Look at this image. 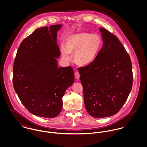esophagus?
Here are the masks:
<instances>
[{
	"instance_id": "34e87169",
	"label": "esophagus",
	"mask_w": 147,
	"mask_h": 147,
	"mask_svg": "<svg viewBox=\"0 0 147 147\" xmlns=\"http://www.w3.org/2000/svg\"><path fill=\"white\" fill-rule=\"evenodd\" d=\"M80 74H79V73L78 72H76L75 73V78L76 79H79L80 78Z\"/></svg>"
}]
</instances>
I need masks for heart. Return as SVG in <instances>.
Masks as SVG:
<instances>
[{
    "mask_svg": "<svg viewBox=\"0 0 147 147\" xmlns=\"http://www.w3.org/2000/svg\"><path fill=\"white\" fill-rule=\"evenodd\" d=\"M102 39L96 33L78 32L65 38L60 50L62 57L69 59L74 54V61L78 65L86 66L97 58L102 47Z\"/></svg>",
    "mask_w": 147,
    "mask_h": 147,
    "instance_id": "b5f03b06",
    "label": "heart"
}]
</instances>
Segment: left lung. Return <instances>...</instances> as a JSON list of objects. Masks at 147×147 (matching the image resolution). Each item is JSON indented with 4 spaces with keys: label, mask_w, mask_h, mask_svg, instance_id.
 Returning <instances> with one entry per match:
<instances>
[{
    "label": "left lung",
    "mask_w": 147,
    "mask_h": 147,
    "mask_svg": "<svg viewBox=\"0 0 147 147\" xmlns=\"http://www.w3.org/2000/svg\"><path fill=\"white\" fill-rule=\"evenodd\" d=\"M103 46L96 60L79 68L84 104L94 118L117 114L126 102L132 87V63L118 38L100 28Z\"/></svg>",
    "instance_id": "left-lung-1"
}]
</instances>
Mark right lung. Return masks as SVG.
<instances>
[{"label":"right lung","instance_id":"obj_1","mask_svg":"<svg viewBox=\"0 0 147 147\" xmlns=\"http://www.w3.org/2000/svg\"><path fill=\"white\" fill-rule=\"evenodd\" d=\"M62 25L36 29L20 44L14 61L13 85L21 103L32 114L54 118L61 112L62 97L74 84L70 66L58 67L61 51L57 32Z\"/></svg>","mask_w":147,"mask_h":147}]
</instances>
